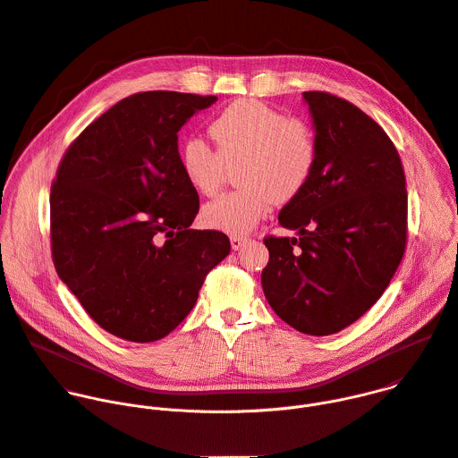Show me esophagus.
<instances>
[{
  "label": "esophagus",
  "instance_id": "obj_1",
  "mask_svg": "<svg viewBox=\"0 0 458 458\" xmlns=\"http://www.w3.org/2000/svg\"><path fill=\"white\" fill-rule=\"evenodd\" d=\"M246 242H248V239L242 235H230V244H232V250H235V251L241 250Z\"/></svg>",
  "mask_w": 458,
  "mask_h": 458
}]
</instances>
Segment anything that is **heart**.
<instances>
[{
  "mask_svg": "<svg viewBox=\"0 0 458 458\" xmlns=\"http://www.w3.org/2000/svg\"><path fill=\"white\" fill-rule=\"evenodd\" d=\"M210 136L217 150L191 138L181 147L179 166L195 191L214 195L223 184L226 165L242 159L237 175L242 188L221 195L201 212L205 226L232 235L251 232L276 201L295 199L317 165L313 128L257 99L228 105L212 121Z\"/></svg>",
  "mask_w": 458,
  "mask_h": 458,
  "instance_id": "1",
  "label": "heart"
}]
</instances>
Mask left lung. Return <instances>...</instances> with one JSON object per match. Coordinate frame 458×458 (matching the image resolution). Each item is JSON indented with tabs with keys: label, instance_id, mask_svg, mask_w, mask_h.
<instances>
[{
	"label": "left lung",
	"instance_id": "1",
	"mask_svg": "<svg viewBox=\"0 0 458 458\" xmlns=\"http://www.w3.org/2000/svg\"><path fill=\"white\" fill-rule=\"evenodd\" d=\"M317 140L306 188L279 214L297 237H267L260 284L272 310L306 335H332L384 293L406 248L408 193L397 148L360 108L304 92Z\"/></svg>",
	"mask_w": 458,
	"mask_h": 458
}]
</instances>
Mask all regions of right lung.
<instances>
[{
  "label": "right lung",
  "instance_id": "right-lung-1",
  "mask_svg": "<svg viewBox=\"0 0 458 458\" xmlns=\"http://www.w3.org/2000/svg\"><path fill=\"white\" fill-rule=\"evenodd\" d=\"M216 96L141 92L71 145L50 190L52 259L87 313L115 337L154 343L198 302L230 239L193 230L199 195L179 166L177 132Z\"/></svg>",
  "mask_w": 458,
  "mask_h": 458
}]
</instances>
